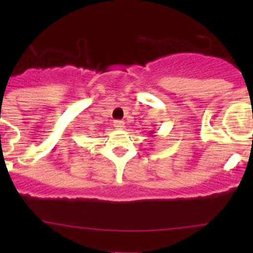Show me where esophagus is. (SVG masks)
I'll return each instance as SVG.
<instances>
[{
    "instance_id": "34e87169",
    "label": "esophagus",
    "mask_w": 253,
    "mask_h": 253,
    "mask_svg": "<svg viewBox=\"0 0 253 253\" xmlns=\"http://www.w3.org/2000/svg\"><path fill=\"white\" fill-rule=\"evenodd\" d=\"M114 127L116 129H122L125 127V122L121 120H115L114 121Z\"/></svg>"
}]
</instances>
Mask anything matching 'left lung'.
<instances>
[{
    "label": "left lung",
    "instance_id": "8db88e82",
    "mask_svg": "<svg viewBox=\"0 0 253 253\" xmlns=\"http://www.w3.org/2000/svg\"><path fill=\"white\" fill-rule=\"evenodd\" d=\"M150 134H153V131H152V132H150Z\"/></svg>",
    "mask_w": 253,
    "mask_h": 253
}]
</instances>
